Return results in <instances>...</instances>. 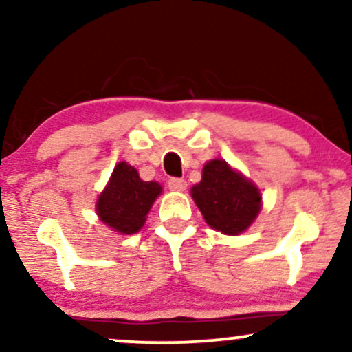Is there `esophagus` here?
Here are the masks:
<instances>
[{
    "label": "esophagus",
    "instance_id": "esophagus-1",
    "mask_svg": "<svg viewBox=\"0 0 352 352\" xmlns=\"http://www.w3.org/2000/svg\"><path fill=\"white\" fill-rule=\"evenodd\" d=\"M168 188H170L172 192H184V190L187 188V182L184 179H170L168 180Z\"/></svg>",
    "mask_w": 352,
    "mask_h": 352
}]
</instances>
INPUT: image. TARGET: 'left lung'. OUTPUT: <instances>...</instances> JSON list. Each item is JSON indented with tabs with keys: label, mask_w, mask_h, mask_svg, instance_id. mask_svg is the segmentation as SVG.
Returning a JSON list of instances; mask_svg holds the SVG:
<instances>
[{
	"label": "left lung",
	"mask_w": 352,
	"mask_h": 352,
	"mask_svg": "<svg viewBox=\"0 0 352 352\" xmlns=\"http://www.w3.org/2000/svg\"><path fill=\"white\" fill-rule=\"evenodd\" d=\"M190 193L205 221L223 235L243 233L261 210L256 185L220 159L204 165L200 184L193 185Z\"/></svg>",
	"instance_id": "left-lung-1"
}]
</instances>
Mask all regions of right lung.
<instances>
[{"label":"right lung","mask_w":352,"mask_h":352,"mask_svg":"<svg viewBox=\"0 0 352 352\" xmlns=\"http://www.w3.org/2000/svg\"><path fill=\"white\" fill-rule=\"evenodd\" d=\"M160 192V184L144 182L131 164L119 162L96 201V212L100 221L114 232L134 235L144 227L147 213Z\"/></svg>","instance_id":"add662e5"}]
</instances>
